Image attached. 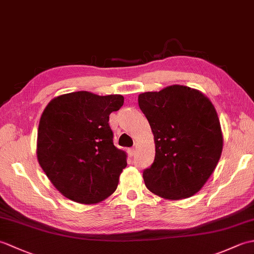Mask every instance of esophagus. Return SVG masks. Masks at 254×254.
<instances>
[{
	"label": "esophagus",
	"instance_id": "esophagus-1",
	"mask_svg": "<svg viewBox=\"0 0 254 254\" xmlns=\"http://www.w3.org/2000/svg\"><path fill=\"white\" fill-rule=\"evenodd\" d=\"M127 154H128V156H130V157H133L134 156V154H135V148H130V149H127Z\"/></svg>",
	"mask_w": 254,
	"mask_h": 254
}]
</instances>
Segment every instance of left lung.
Instances as JSON below:
<instances>
[{"label":"left lung","instance_id":"8db88e82","mask_svg":"<svg viewBox=\"0 0 254 254\" xmlns=\"http://www.w3.org/2000/svg\"><path fill=\"white\" fill-rule=\"evenodd\" d=\"M138 106L154 134L155 160L143 178L150 192L166 199L197 193L216 168L223 133L216 109L197 89L171 85L138 95Z\"/></svg>","mask_w":254,"mask_h":254}]
</instances>
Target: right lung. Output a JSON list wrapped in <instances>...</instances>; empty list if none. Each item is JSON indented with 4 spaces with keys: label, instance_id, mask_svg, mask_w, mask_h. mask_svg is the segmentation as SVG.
<instances>
[{
    "label": "right lung",
    "instance_id": "right-lung-1",
    "mask_svg": "<svg viewBox=\"0 0 254 254\" xmlns=\"http://www.w3.org/2000/svg\"><path fill=\"white\" fill-rule=\"evenodd\" d=\"M123 102L121 95L75 91L56 97L45 108L38 127V163L66 198L96 204L116 191L127 154L113 145L108 122Z\"/></svg>",
    "mask_w": 254,
    "mask_h": 254
}]
</instances>
